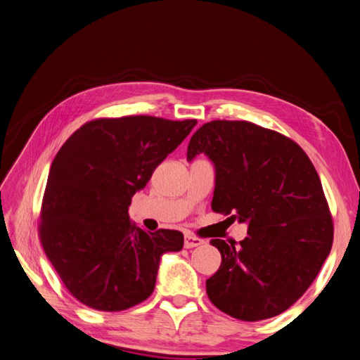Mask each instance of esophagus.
<instances>
[{"label":"esophagus","instance_id":"34e87169","mask_svg":"<svg viewBox=\"0 0 360 360\" xmlns=\"http://www.w3.org/2000/svg\"><path fill=\"white\" fill-rule=\"evenodd\" d=\"M202 244H204V240L197 236H192V235L184 236V248H195Z\"/></svg>","mask_w":360,"mask_h":360}]
</instances>
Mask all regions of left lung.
I'll return each instance as SVG.
<instances>
[{"label":"left lung","instance_id":"obj_1","mask_svg":"<svg viewBox=\"0 0 360 360\" xmlns=\"http://www.w3.org/2000/svg\"><path fill=\"white\" fill-rule=\"evenodd\" d=\"M215 165L213 212L247 222L244 240L212 239L221 266L206 281L222 312L260 321L285 312L318 276L333 222L315 167L298 143L247 121H212L189 141Z\"/></svg>","mask_w":360,"mask_h":360}]
</instances>
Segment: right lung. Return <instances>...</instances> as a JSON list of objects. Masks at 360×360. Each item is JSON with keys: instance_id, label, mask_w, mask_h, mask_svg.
<instances>
[{"instance_id": "obj_1", "label": "right lung", "mask_w": 360, "mask_h": 360, "mask_svg": "<svg viewBox=\"0 0 360 360\" xmlns=\"http://www.w3.org/2000/svg\"><path fill=\"white\" fill-rule=\"evenodd\" d=\"M195 124L145 115L95 120L56 154L39 233L80 303L103 312L142 303L156 286L162 256L183 248V233L145 231L130 221L129 206Z\"/></svg>"}]
</instances>
